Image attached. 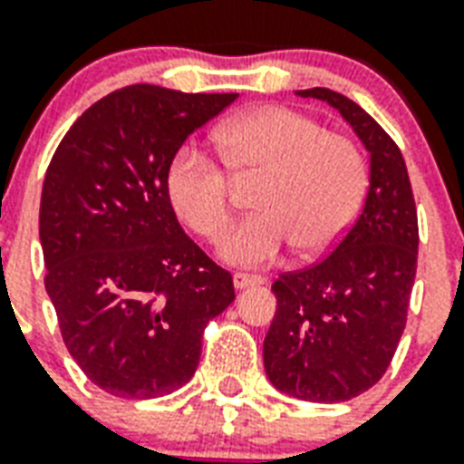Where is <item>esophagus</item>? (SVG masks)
Instances as JSON below:
<instances>
[{"label":"esophagus","instance_id":"esophagus-1","mask_svg":"<svg viewBox=\"0 0 464 464\" xmlns=\"http://www.w3.org/2000/svg\"><path fill=\"white\" fill-rule=\"evenodd\" d=\"M265 279L257 277V275H247V272H236L233 275V287L236 289H247V287H257L263 285Z\"/></svg>","mask_w":464,"mask_h":464}]
</instances>
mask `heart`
Instances as JSON below:
<instances>
[{
    "instance_id": "obj_1",
    "label": "heart",
    "mask_w": 464,
    "mask_h": 464,
    "mask_svg": "<svg viewBox=\"0 0 464 464\" xmlns=\"http://www.w3.org/2000/svg\"><path fill=\"white\" fill-rule=\"evenodd\" d=\"M221 160L236 179L260 175L253 214L221 243L226 263H270L289 246L302 257L328 253L358 217L367 187L362 155L287 106H257L217 130ZM177 217L201 238L218 240L231 221V179L217 160L187 143L168 168Z\"/></svg>"
}]
</instances>
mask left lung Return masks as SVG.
Wrapping results in <instances>:
<instances>
[{"label": "left lung", "mask_w": 464, "mask_h": 464, "mask_svg": "<svg viewBox=\"0 0 464 464\" xmlns=\"http://www.w3.org/2000/svg\"><path fill=\"white\" fill-rule=\"evenodd\" d=\"M295 94L343 116L370 155V187L331 256L272 285L277 311L263 360L279 392L338 404L380 382L404 334L419 257L416 204L401 150L362 106L326 87Z\"/></svg>", "instance_id": "8db88e82"}]
</instances>
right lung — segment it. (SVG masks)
<instances>
[{"label":"right lung","mask_w":464,"mask_h":464,"mask_svg":"<svg viewBox=\"0 0 464 464\" xmlns=\"http://www.w3.org/2000/svg\"><path fill=\"white\" fill-rule=\"evenodd\" d=\"M236 99L121 87L72 123L48 165L45 292L70 355L114 397L185 387L204 326L236 299L231 272L182 231L165 182L189 133Z\"/></svg>","instance_id":"add662e5"}]
</instances>
